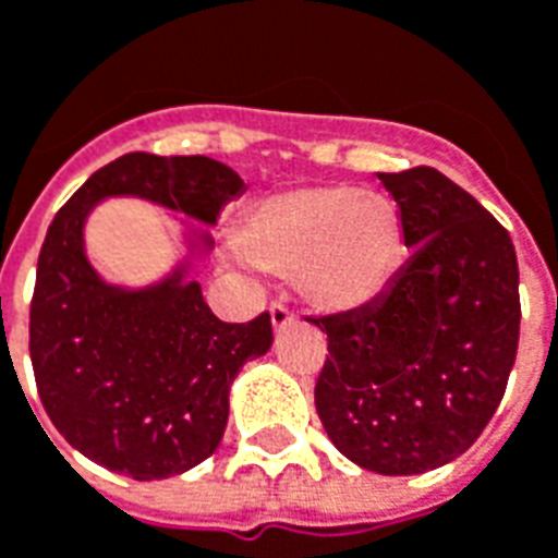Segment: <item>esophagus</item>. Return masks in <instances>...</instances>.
I'll return each mask as SVG.
<instances>
[{
    "label": "esophagus",
    "mask_w": 558,
    "mask_h": 558,
    "mask_svg": "<svg viewBox=\"0 0 558 558\" xmlns=\"http://www.w3.org/2000/svg\"><path fill=\"white\" fill-rule=\"evenodd\" d=\"M268 316H271V326L278 328V331L280 328H287L295 323V314H292L287 304H280V302H275L271 307H268Z\"/></svg>",
    "instance_id": "esophagus-1"
}]
</instances>
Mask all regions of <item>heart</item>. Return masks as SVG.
Listing matches in <instances>:
<instances>
[{
    "label": "heart",
    "instance_id": "b5f03b06",
    "mask_svg": "<svg viewBox=\"0 0 558 558\" xmlns=\"http://www.w3.org/2000/svg\"><path fill=\"white\" fill-rule=\"evenodd\" d=\"M235 244L256 268L292 275L319 311H355L395 278L403 227L388 196L350 184H311L254 203Z\"/></svg>",
    "mask_w": 558,
    "mask_h": 558
}]
</instances>
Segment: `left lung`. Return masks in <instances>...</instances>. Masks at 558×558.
I'll use <instances>...</instances> for the list:
<instances>
[{"label": "left lung", "mask_w": 558, "mask_h": 558, "mask_svg": "<svg viewBox=\"0 0 558 558\" xmlns=\"http://www.w3.org/2000/svg\"><path fill=\"white\" fill-rule=\"evenodd\" d=\"M400 206L407 266L328 335L314 398L328 439L379 475L445 466L487 427L520 340L511 235L433 167L379 172Z\"/></svg>", "instance_id": "obj_1"}]
</instances>
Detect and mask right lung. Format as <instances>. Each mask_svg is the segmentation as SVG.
<instances>
[{"instance_id": "obj_1", "label": "right lung", "mask_w": 558, "mask_h": 558, "mask_svg": "<svg viewBox=\"0 0 558 558\" xmlns=\"http://www.w3.org/2000/svg\"><path fill=\"white\" fill-rule=\"evenodd\" d=\"M244 191L206 155L131 151L92 172L56 211L38 254L29 355L53 427L80 454L134 481L182 475L220 445L230 386L271 347V316L220 323L179 266L146 290L98 278L83 227L107 196H143L199 223ZM203 247H211L199 232Z\"/></svg>"}]
</instances>
